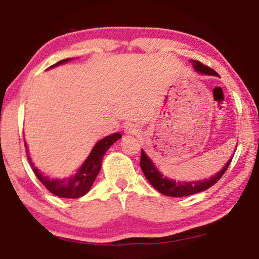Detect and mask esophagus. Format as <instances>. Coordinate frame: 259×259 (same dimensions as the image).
I'll list each match as a JSON object with an SVG mask.
<instances>
[{"label": "esophagus", "mask_w": 259, "mask_h": 259, "mask_svg": "<svg viewBox=\"0 0 259 259\" xmlns=\"http://www.w3.org/2000/svg\"><path fill=\"white\" fill-rule=\"evenodd\" d=\"M125 133L126 134H130V136H137L138 130H137V127L134 126V125H128V126H126Z\"/></svg>", "instance_id": "1"}]
</instances>
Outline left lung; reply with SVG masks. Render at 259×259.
Returning <instances> with one entry per match:
<instances>
[{
  "label": "left lung",
  "mask_w": 259,
  "mask_h": 259,
  "mask_svg": "<svg viewBox=\"0 0 259 259\" xmlns=\"http://www.w3.org/2000/svg\"><path fill=\"white\" fill-rule=\"evenodd\" d=\"M192 65L196 69V72L200 74H205V75H213L218 76V73L214 72L210 67L203 65V63L197 61V60H191ZM232 158L226 162V165L219 171L217 175L210 177L208 179L204 180H197V182H176L173 179L166 178L157 169L153 161L147 157V154L141 150V159H140V167L143 169L145 177H146L151 185L154 187L159 192L165 194V196L169 197H185L191 196V194L199 193L201 191H205L213 186L219 179L222 178L226 169H228L230 162H231Z\"/></svg>",
  "instance_id": "8db88e82"
}]
</instances>
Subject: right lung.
Masks as SVG:
<instances>
[{"instance_id": "right-lung-1", "label": "right lung", "mask_w": 259, "mask_h": 259, "mask_svg": "<svg viewBox=\"0 0 259 259\" xmlns=\"http://www.w3.org/2000/svg\"><path fill=\"white\" fill-rule=\"evenodd\" d=\"M69 60L72 59L61 60V61L55 63V65L49 67V68H53V67H56L59 65H63V63L68 62ZM120 138H121V134L120 133H113L111 136L106 137L100 141H98L90 155H88L86 160H84L82 166L77 169L75 175L65 179H51L48 178V177L44 176L36 167H35L28 153L27 158L30 162L31 167H33L35 176H36L37 179L44 184V186L49 191V192H52L53 194H55V196L61 198H73V199H75V198L84 196V194L91 190L95 178H97L99 172H100L102 157H104V154L107 152L108 148L111 147L116 140H119Z\"/></svg>"}]
</instances>
